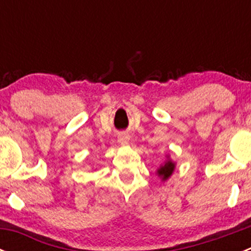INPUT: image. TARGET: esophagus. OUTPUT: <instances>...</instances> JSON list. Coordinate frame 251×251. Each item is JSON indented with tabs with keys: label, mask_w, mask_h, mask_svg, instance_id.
Returning <instances> with one entry per match:
<instances>
[{
	"label": "esophagus",
	"mask_w": 251,
	"mask_h": 251,
	"mask_svg": "<svg viewBox=\"0 0 251 251\" xmlns=\"http://www.w3.org/2000/svg\"><path fill=\"white\" fill-rule=\"evenodd\" d=\"M118 141H119V143L126 144L128 141H130V135H128V133H126V132L119 133V135H118Z\"/></svg>",
	"instance_id": "1"
}]
</instances>
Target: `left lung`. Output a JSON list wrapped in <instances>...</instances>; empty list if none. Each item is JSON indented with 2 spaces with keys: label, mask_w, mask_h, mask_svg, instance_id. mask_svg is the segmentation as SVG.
I'll return each instance as SVG.
<instances>
[{
  "label": "left lung",
  "mask_w": 251,
  "mask_h": 251,
  "mask_svg": "<svg viewBox=\"0 0 251 251\" xmlns=\"http://www.w3.org/2000/svg\"><path fill=\"white\" fill-rule=\"evenodd\" d=\"M175 169V164L173 163V161H166L165 164H164L163 166H160V169L158 170V174L159 176L163 177V179H166L169 178V177L171 176V174H173Z\"/></svg>",
  "instance_id": "left-lung-1"
}]
</instances>
